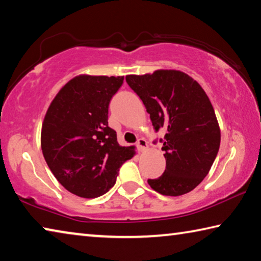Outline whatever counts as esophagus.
Segmentation results:
<instances>
[{
	"mask_svg": "<svg viewBox=\"0 0 261 261\" xmlns=\"http://www.w3.org/2000/svg\"><path fill=\"white\" fill-rule=\"evenodd\" d=\"M136 146H137V149H138V152H143L147 148V141L144 138H140L138 139V141H137Z\"/></svg>",
	"mask_w": 261,
	"mask_h": 261,
	"instance_id": "34e87169",
	"label": "esophagus"
}]
</instances>
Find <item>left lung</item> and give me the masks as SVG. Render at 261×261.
I'll list each match as a JSON object with an SVG mask.
<instances>
[{
  "label": "left lung",
  "mask_w": 261,
  "mask_h": 261,
  "mask_svg": "<svg viewBox=\"0 0 261 261\" xmlns=\"http://www.w3.org/2000/svg\"><path fill=\"white\" fill-rule=\"evenodd\" d=\"M145 105L154 130H166L162 151L166 170L148 179L163 196H182L198 187L218 155L221 134L213 106L201 86L177 70L125 77Z\"/></svg>",
  "instance_id": "1"
}]
</instances>
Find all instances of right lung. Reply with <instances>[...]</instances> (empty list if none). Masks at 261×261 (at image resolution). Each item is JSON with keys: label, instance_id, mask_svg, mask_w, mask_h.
Here are the masks:
<instances>
[{"label": "right lung", "instance_id": "obj_1", "mask_svg": "<svg viewBox=\"0 0 261 261\" xmlns=\"http://www.w3.org/2000/svg\"><path fill=\"white\" fill-rule=\"evenodd\" d=\"M124 77L78 76L61 88L48 108L41 149L56 179L73 194L96 198L116 183L134 146L122 147L108 126V107Z\"/></svg>", "mask_w": 261, "mask_h": 261}]
</instances>
